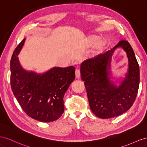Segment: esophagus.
<instances>
[{
	"instance_id": "obj_1",
	"label": "esophagus",
	"mask_w": 147,
	"mask_h": 147,
	"mask_svg": "<svg viewBox=\"0 0 147 147\" xmlns=\"http://www.w3.org/2000/svg\"><path fill=\"white\" fill-rule=\"evenodd\" d=\"M75 74H76V78H80L81 77V73L79 69H76V71H75Z\"/></svg>"
}]
</instances>
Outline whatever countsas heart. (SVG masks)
<instances>
[{
    "mask_svg": "<svg viewBox=\"0 0 147 147\" xmlns=\"http://www.w3.org/2000/svg\"><path fill=\"white\" fill-rule=\"evenodd\" d=\"M87 45L90 47H97L98 50H102L105 45V41L102 39V37L97 36H93L89 37L87 41Z\"/></svg>",
    "mask_w": 147,
    "mask_h": 147,
    "instance_id": "heart-1",
    "label": "heart"
}]
</instances>
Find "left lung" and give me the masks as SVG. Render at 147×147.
Wrapping results in <instances>:
<instances>
[{
	"label": "left lung",
	"instance_id": "8db88e82",
	"mask_svg": "<svg viewBox=\"0 0 147 147\" xmlns=\"http://www.w3.org/2000/svg\"><path fill=\"white\" fill-rule=\"evenodd\" d=\"M122 48L127 53L128 68L125 77H116L111 71L115 50ZM81 76L87 91L90 110L102 119L112 118L129 110L135 101L140 83V70L131 45L121 40L112 49L84 61Z\"/></svg>",
	"mask_w": 147,
	"mask_h": 147
}]
</instances>
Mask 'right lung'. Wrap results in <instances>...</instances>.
Wrapping results in <instances>:
<instances>
[{"instance_id": "right-lung-1", "label": "right lung", "mask_w": 147, "mask_h": 147, "mask_svg": "<svg viewBox=\"0 0 147 147\" xmlns=\"http://www.w3.org/2000/svg\"><path fill=\"white\" fill-rule=\"evenodd\" d=\"M25 38L16 47L10 61L13 93L26 114L41 122L58 119L64 112L63 97L75 79V68L53 67L42 73L23 68L18 58Z\"/></svg>"}]
</instances>
